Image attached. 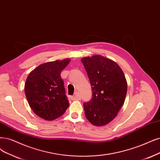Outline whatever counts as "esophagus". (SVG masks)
<instances>
[{
    "label": "esophagus",
    "mask_w": 160,
    "mask_h": 160,
    "mask_svg": "<svg viewBox=\"0 0 160 160\" xmlns=\"http://www.w3.org/2000/svg\"><path fill=\"white\" fill-rule=\"evenodd\" d=\"M81 99L80 96L78 92H76L74 93V95L72 97V100H80Z\"/></svg>",
    "instance_id": "obj_1"
}]
</instances>
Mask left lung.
I'll return each mask as SVG.
<instances>
[{"instance_id":"left-lung-1","label":"left lung","mask_w":160,"mask_h":160,"mask_svg":"<svg viewBox=\"0 0 160 160\" xmlns=\"http://www.w3.org/2000/svg\"><path fill=\"white\" fill-rule=\"evenodd\" d=\"M92 88L90 102L84 103L86 117L92 125L101 127L113 121L125 102L127 82L117 62L102 55L81 59Z\"/></svg>"}]
</instances>
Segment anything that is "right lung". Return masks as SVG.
Listing matches in <instances>:
<instances>
[{
	"mask_svg": "<svg viewBox=\"0 0 160 160\" xmlns=\"http://www.w3.org/2000/svg\"><path fill=\"white\" fill-rule=\"evenodd\" d=\"M70 61V58H64L41 64L26 79L28 102L34 113L46 121L57 119L69 106L61 72Z\"/></svg>",
	"mask_w": 160,
	"mask_h": 160,
	"instance_id": "obj_1",
	"label": "right lung"
}]
</instances>
